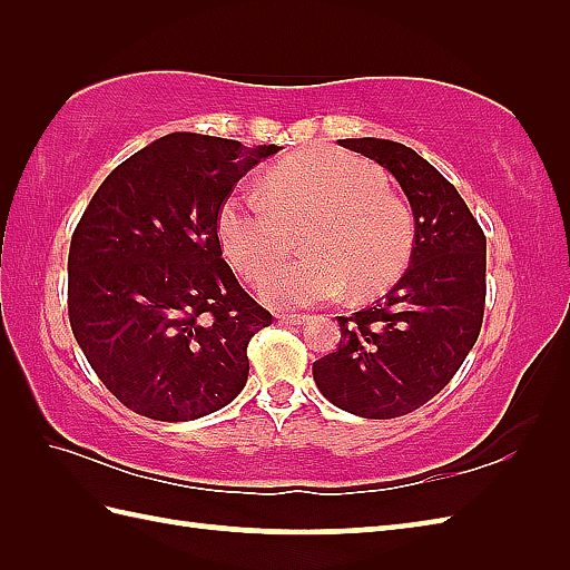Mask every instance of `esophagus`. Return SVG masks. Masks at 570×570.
<instances>
[{
  "mask_svg": "<svg viewBox=\"0 0 570 570\" xmlns=\"http://www.w3.org/2000/svg\"><path fill=\"white\" fill-rule=\"evenodd\" d=\"M276 318L284 325H304L308 321V316H301V313H276Z\"/></svg>",
  "mask_w": 570,
  "mask_h": 570,
  "instance_id": "34e87169",
  "label": "esophagus"
}]
</instances>
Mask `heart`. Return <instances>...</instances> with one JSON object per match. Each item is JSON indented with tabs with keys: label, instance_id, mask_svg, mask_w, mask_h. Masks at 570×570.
<instances>
[{
	"label": "heart",
	"instance_id": "obj_1",
	"mask_svg": "<svg viewBox=\"0 0 570 570\" xmlns=\"http://www.w3.org/2000/svg\"><path fill=\"white\" fill-rule=\"evenodd\" d=\"M305 229L301 261L275 265ZM225 257L257 278L259 294L278 308L318 306L350 286L365 296L392 284L414 249L411 205L384 188V174L367 159L337 149H306L278 161L264 190L239 186L217 215Z\"/></svg>",
	"mask_w": 570,
	"mask_h": 570
}]
</instances>
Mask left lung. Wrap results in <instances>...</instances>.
<instances>
[{
	"label": "left lung",
	"instance_id": "8db88e82",
	"mask_svg": "<svg viewBox=\"0 0 570 570\" xmlns=\"http://www.w3.org/2000/svg\"><path fill=\"white\" fill-rule=\"evenodd\" d=\"M404 188L416 220L411 264L384 298L337 316L341 343L313 362L331 404L362 419L411 414L453 380L485 316L488 239L451 180L390 139H341Z\"/></svg>",
	"mask_w": 570,
	"mask_h": 570
}]
</instances>
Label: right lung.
<instances>
[{
	"instance_id": "right-lung-1",
	"label": "right lung",
	"mask_w": 570,
	"mask_h": 570,
	"mask_svg": "<svg viewBox=\"0 0 570 570\" xmlns=\"http://www.w3.org/2000/svg\"><path fill=\"white\" fill-rule=\"evenodd\" d=\"M276 151L176 131L119 164L85 208L68 252L70 328L135 414L193 421L245 386L247 345L274 318L223 259L217 215Z\"/></svg>"
}]
</instances>
